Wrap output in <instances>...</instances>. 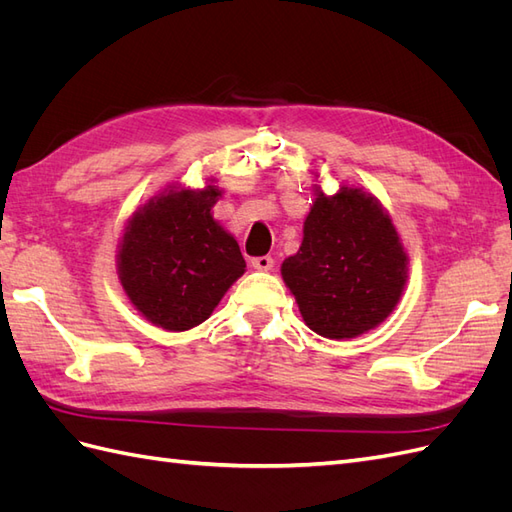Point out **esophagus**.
Instances as JSON below:
<instances>
[{
	"instance_id": "esophagus-1",
	"label": "esophagus",
	"mask_w": 512,
	"mask_h": 512,
	"mask_svg": "<svg viewBox=\"0 0 512 512\" xmlns=\"http://www.w3.org/2000/svg\"><path fill=\"white\" fill-rule=\"evenodd\" d=\"M252 267L258 271H271L273 258L271 256H256V258H252Z\"/></svg>"
}]
</instances>
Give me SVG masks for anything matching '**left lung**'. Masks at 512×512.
Instances as JSON below:
<instances>
[{
  "instance_id": "1",
  "label": "left lung",
  "mask_w": 512,
  "mask_h": 512,
  "mask_svg": "<svg viewBox=\"0 0 512 512\" xmlns=\"http://www.w3.org/2000/svg\"><path fill=\"white\" fill-rule=\"evenodd\" d=\"M406 271L408 256L389 213L359 188L318 192L299 252L282 265L305 324L329 339L378 327L404 292Z\"/></svg>"
}]
</instances>
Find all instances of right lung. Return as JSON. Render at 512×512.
I'll list each match as a JSON object with an SVG mask.
<instances>
[{
  "label": "right lung",
  "instance_id": "obj_1",
  "mask_svg": "<svg viewBox=\"0 0 512 512\" xmlns=\"http://www.w3.org/2000/svg\"><path fill=\"white\" fill-rule=\"evenodd\" d=\"M222 192L170 190L138 209L123 232L119 277L134 307L166 331L205 322L245 271L235 237L213 220Z\"/></svg>",
  "mask_w": 512,
  "mask_h": 512
}]
</instances>
